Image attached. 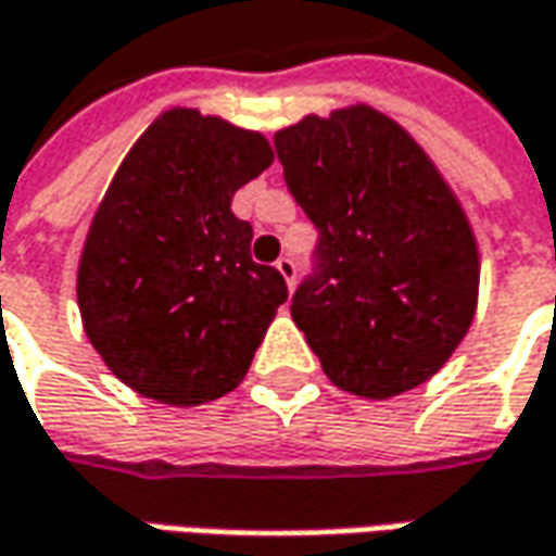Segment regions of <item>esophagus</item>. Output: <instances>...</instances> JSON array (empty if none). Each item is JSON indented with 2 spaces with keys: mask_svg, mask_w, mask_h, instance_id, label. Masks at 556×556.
I'll return each mask as SVG.
<instances>
[{
  "mask_svg": "<svg viewBox=\"0 0 556 556\" xmlns=\"http://www.w3.org/2000/svg\"><path fill=\"white\" fill-rule=\"evenodd\" d=\"M277 270L282 274V279H286V286L292 289L295 286V261L292 258H279L277 261Z\"/></svg>",
  "mask_w": 556,
  "mask_h": 556,
  "instance_id": "34e87169",
  "label": "esophagus"
}]
</instances>
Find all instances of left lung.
<instances>
[{
    "label": "left lung",
    "mask_w": 556,
    "mask_h": 556,
    "mask_svg": "<svg viewBox=\"0 0 556 556\" xmlns=\"http://www.w3.org/2000/svg\"><path fill=\"white\" fill-rule=\"evenodd\" d=\"M286 184L319 230V274L292 319L326 378L391 400L446 366L468 336L480 249L421 144L369 104L307 113L274 135Z\"/></svg>",
    "instance_id": "left-lung-1"
}]
</instances>
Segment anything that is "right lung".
Listing matches in <instances>:
<instances>
[{"label": "right lung", "instance_id": "obj_1", "mask_svg": "<svg viewBox=\"0 0 556 556\" xmlns=\"http://www.w3.org/2000/svg\"><path fill=\"white\" fill-rule=\"evenodd\" d=\"M274 163L261 131L193 106L160 113L125 153L76 270L91 348L131 391L200 406L240 384L289 298L252 261L233 193Z\"/></svg>", "mask_w": 556, "mask_h": 556}]
</instances>
